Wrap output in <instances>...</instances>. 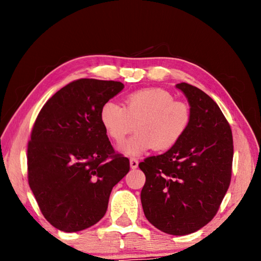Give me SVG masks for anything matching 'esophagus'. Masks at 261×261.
Instances as JSON below:
<instances>
[{
	"label": "esophagus",
	"instance_id": "1",
	"mask_svg": "<svg viewBox=\"0 0 261 261\" xmlns=\"http://www.w3.org/2000/svg\"><path fill=\"white\" fill-rule=\"evenodd\" d=\"M138 160H137L136 158H131L130 159V167L132 169H136V168H138Z\"/></svg>",
	"mask_w": 261,
	"mask_h": 261
}]
</instances>
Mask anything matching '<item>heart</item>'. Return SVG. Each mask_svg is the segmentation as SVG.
Wrapping results in <instances>:
<instances>
[{
	"mask_svg": "<svg viewBox=\"0 0 261 261\" xmlns=\"http://www.w3.org/2000/svg\"><path fill=\"white\" fill-rule=\"evenodd\" d=\"M100 121L114 141L121 144L127 135L137 134L121 146L127 155H140L148 149L167 151L179 143L191 123V109L163 88L149 87L132 92L123 99V107L106 102Z\"/></svg>",
	"mask_w": 261,
	"mask_h": 261,
	"instance_id": "1",
	"label": "heart"
}]
</instances>
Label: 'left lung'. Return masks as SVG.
<instances>
[{"instance_id":"8db88e82","label":"left lung","mask_w":261,"mask_h":261,"mask_svg":"<svg viewBox=\"0 0 261 261\" xmlns=\"http://www.w3.org/2000/svg\"><path fill=\"white\" fill-rule=\"evenodd\" d=\"M191 123L169 151L139 163L146 176L140 193L146 219L169 235L199 230L218 213L230 185L233 144L230 125L215 101L188 83Z\"/></svg>"}]
</instances>
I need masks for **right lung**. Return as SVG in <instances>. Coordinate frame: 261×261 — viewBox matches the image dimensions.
Here are the masks:
<instances>
[{
  "mask_svg": "<svg viewBox=\"0 0 261 261\" xmlns=\"http://www.w3.org/2000/svg\"><path fill=\"white\" fill-rule=\"evenodd\" d=\"M121 82L82 78L43 105L28 145L30 188L42 215L65 232L103 218L110 192L130 170L100 121L101 107L123 90Z\"/></svg>",
  "mask_w": 261,
  "mask_h": 261,
  "instance_id": "obj_1",
  "label": "right lung"
}]
</instances>
